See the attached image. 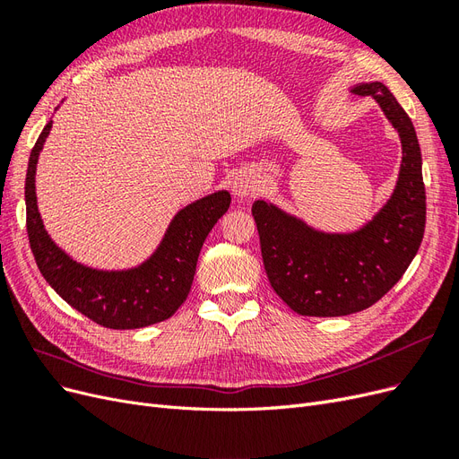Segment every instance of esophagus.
Listing matches in <instances>:
<instances>
[{
    "mask_svg": "<svg viewBox=\"0 0 459 459\" xmlns=\"http://www.w3.org/2000/svg\"><path fill=\"white\" fill-rule=\"evenodd\" d=\"M255 191H256V182H255V176L251 172H241L235 176V179H233L235 197L247 199V197H251Z\"/></svg>",
    "mask_w": 459,
    "mask_h": 459,
    "instance_id": "1",
    "label": "esophagus"
}]
</instances>
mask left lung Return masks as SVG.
Returning <instances> with one entry per match:
<instances>
[{
	"label": "left lung",
	"instance_id": "1",
	"mask_svg": "<svg viewBox=\"0 0 459 459\" xmlns=\"http://www.w3.org/2000/svg\"><path fill=\"white\" fill-rule=\"evenodd\" d=\"M352 91L379 103L402 142L398 182L381 211L358 231L324 233L266 201L253 204L264 270L275 293L300 316L333 317L369 308L404 275L423 239L425 186L413 124L381 82Z\"/></svg>",
	"mask_w": 459,
	"mask_h": 459
}]
</instances>
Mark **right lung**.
Returning <instances> with one entry per match:
<instances>
[{
  "label": "right lung",
  "instance_id": "right-lung-1",
  "mask_svg": "<svg viewBox=\"0 0 459 459\" xmlns=\"http://www.w3.org/2000/svg\"><path fill=\"white\" fill-rule=\"evenodd\" d=\"M41 130L26 170V231L46 281L73 308L108 329H140L169 319L189 295L201 247L231 203L216 191L187 204L170 221L159 248L142 266L122 272L93 270L78 264L51 241L36 203V164L51 130Z\"/></svg>",
  "mask_w": 459,
  "mask_h": 459
}]
</instances>
